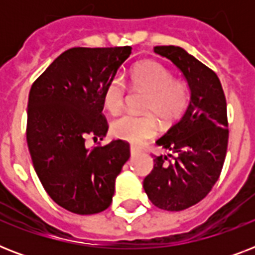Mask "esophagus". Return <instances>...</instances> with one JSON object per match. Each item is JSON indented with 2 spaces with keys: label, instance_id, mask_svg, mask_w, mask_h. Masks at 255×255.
Here are the masks:
<instances>
[{
  "label": "esophagus",
  "instance_id": "34e87169",
  "mask_svg": "<svg viewBox=\"0 0 255 255\" xmlns=\"http://www.w3.org/2000/svg\"><path fill=\"white\" fill-rule=\"evenodd\" d=\"M140 152L139 148H136V147H131L129 148V153H131V156H136L137 153Z\"/></svg>",
  "mask_w": 255,
  "mask_h": 255
}]
</instances>
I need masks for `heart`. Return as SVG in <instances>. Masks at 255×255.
<instances>
[{
  "mask_svg": "<svg viewBox=\"0 0 255 255\" xmlns=\"http://www.w3.org/2000/svg\"><path fill=\"white\" fill-rule=\"evenodd\" d=\"M131 82L136 88L147 92L145 111L153 112L164 123L178 119L188 108L189 88L182 82L174 81L173 74L156 61H145L131 71ZM126 85L120 77H112L102 91L104 107L111 114L119 112L124 106ZM157 131V120L153 115H122L111 123V132L118 139L140 144Z\"/></svg>",
  "mask_w": 255,
  "mask_h": 255,
  "instance_id": "b5f03b06",
  "label": "heart"
}]
</instances>
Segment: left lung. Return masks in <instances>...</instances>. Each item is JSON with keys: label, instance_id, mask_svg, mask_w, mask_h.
I'll use <instances>...</instances> for the list:
<instances>
[{"label": "left lung", "instance_id": "left-lung-1", "mask_svg": "<svg viewBox=\"0 0 255 255\" xmlns=\"http://www.w3.org/2000/svg\"><path fill=\"white\" fill-rule=\"evenodd\" d=\"M153 51L181 71L190 100L181 119L156 140L170 153L153 156L143 186L153 205L178 212L201 201L221 174L229 139L226 99L213 70L184 49L156 46Z\"/></svg>", "mask_w": 255, "mask_h": 255}]
</instances>
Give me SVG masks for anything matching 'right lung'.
Segmentation results:
<instances>
[{
    "label": "right lung",
    "instance_id": "right-lung-1",
    "mask_svg": "<svg viewBox=\"0 0 255 255\" xmlns=\"http://www.w3.org/2000/svg\"><path fill=\"white\" fill-rule=\"evenodd\" d=\"M131 50H66L30 90L26 139L34 169L53 201L73 213L107 209L129 159V144L123 140L88 148L86 139L103 140L107 133L102 91Z\"/></svg>",
    "mask_w": 255,
    "mask_h": 255
}]
</instances>
